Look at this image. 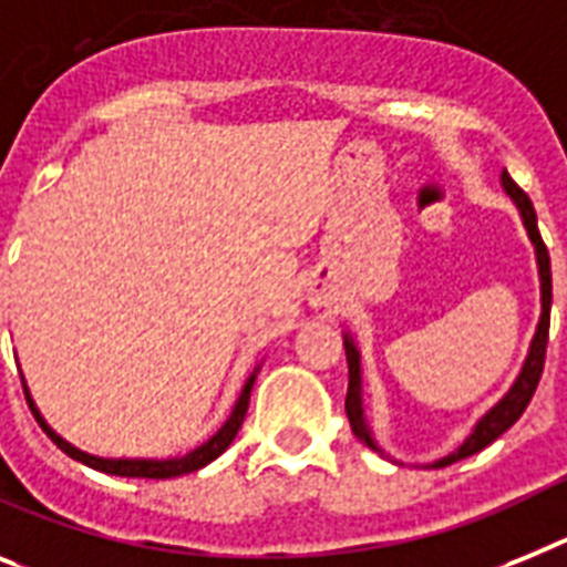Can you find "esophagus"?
<instances>
[{
    "mask_svg": "<svg viewBox=\"0 0 567 567\" xmlns=\"http://www.w3.org/2000/svg\"><path fill=\"white\" fill-rule=\"evenodd\" d=\"M326 302H328L326 288H320V285H311V288H308V306L320 308V306H326Z\"/></svg>",
    "mask_w": 567,
    "mask_h": 567,
    "instance_id": "esophagus-1",
    "label": "esophagus"
}]
</instances>
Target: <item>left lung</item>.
<instances>
[{"label":"left lung","instance_id":"8db88e82","mask_svg":"<svg viewBox=\"0 0 567 567\" xmlns=\"http://www.w3.org/2000/svg\"><path fill=\"white\" fill-rule=\"evenodd\" d=\"M502 189L511 195V202L516 204L518 216H522V225L527 230V239L534 245V254H536V270H539V302H542V311H539V322H536V331H534V340H530V349H527L525 363H522V372L516 374L513 380V386L498 398L493 406L484 412L478 421H475L473 432H470L458 446H455L453 453L444 455V458L432 461L426 467H450L455 461L461 458H470V455L482 453L484 446L493 444L502 432H507L513 423L522 417V412L527 409L530 398H534L536 386H539V378H542V365H545V349H548V326H550V256H548V247L542 241L539 236V225H536V210L530 198H527L522 189L516 187V181L511 178L507 173H502ZM342 346H346V360H349V392H346V415H349L351 423V432H354L360 441H363L369 450L380 453L383 458L394 461L392 455L383 453L380 444L374 441V432L365 421V409H363V365H360V351H357V342L354 337L346 331L342 334Z\"/></svg>","mask_w":567,"mask_h":567}]
</instances>
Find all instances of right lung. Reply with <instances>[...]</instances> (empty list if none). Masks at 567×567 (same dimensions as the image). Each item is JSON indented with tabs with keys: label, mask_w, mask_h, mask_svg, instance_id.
Segmentation results:
<instances>
[{
	"label": "right lung",
	"mask_w": 567,
	"mask_h": 567,
	"mask_svg": "<svg viewBox=\"0 0 567 567\" xmlns=\"http://www.w3.org/2000/svg\"><path fill=\"white\" fill-rule=\"evenodd\" d=\"M261 363L256 365L254 372H250V378L245 380V386H241L239 392V401L233 403V412L230 417H227L221 426H218L216 432H213L207 441H204L202 446H195V450H189L187 455H178V458H103V455H92L85 453V450H80V446L69 444L60 432H54L49 426V421L42 417L40 406L33 403L31 392H28V383L25 378H22V386H25V398H28V406H31L33 417H37V423H40L42 430H45V435L54 441L60 450H63L69 458L80 461V464H85V467L92 470H100V473H109V475H123V478H175V475H184V473H195V470L207 467L210 461H216L218 455L225 453L227 446L233 444V437H236V432H239L241 421H245L247 415V403H250V389H254L256 383V374H259Z\"/></svg>",
	"instance_id": "right-lung-1"
}]
</instances>
